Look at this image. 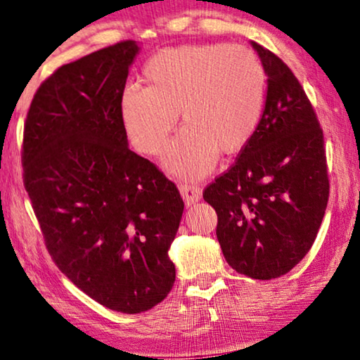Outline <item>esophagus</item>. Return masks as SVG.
<instances>
[{
    "instance_id": "obj_1",
    "label": "esophagus",
    "mask_w": 360,
    "mask_h": 360,
    "mask_svg": "<svg viewBox=\"0 0 360 360\" xmlns=\"http://www.w3.org/2000/svg\"><path fill=\"white\" fill-rule=\"evenodd\" d=\"M179 191H181V195H183L186 205L198 202V200L202 198V189H200L198 184L183 183L179 186Z\"/></svg>"
}]
</instances>
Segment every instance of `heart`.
<instances>
[{
	"label": "heart",
	"mask_w": 360,
	"mask_h": 360,
	"mask_svg": "<svg viewBox=\"0 0 360 360\" xmlns=\"http://www.w3.org/2000/svg\"><path fill=\"white\" fill-rule=\"evenodd\" d=\"M146 89L127 87L120 113L128 136L145 155H158L181 115L184 130L167 148L165 166L200 177L220 155L243 150L260 127L266 70L252 49L198 44L162 49L143 69Z\"/></svg>",
	"instance_id": "heart-1"
}]
</instances>
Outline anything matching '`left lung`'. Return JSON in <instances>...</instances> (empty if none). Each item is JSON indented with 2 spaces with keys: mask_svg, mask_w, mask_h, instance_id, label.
I'll return each instance as SVG.
<instances>
[{
  "mask_svg": "<svg viewBox=\"0 0 360 360\" xmlns=\"http://www.w3.org/2000/svg\"><path fill=\"white\" fill-rule=\"evenodd\" d=\"M268 75L265 110L236 162L204 191L217 238L233 270L271 280L303 260L329 199L324 136L293 72L252 42Z\"/></svg>",
  "mask_w": 360,
  "mask_h": 360,
  "instance_id": "left-lung-1",
  "label": "left lung"
}]
</instances>
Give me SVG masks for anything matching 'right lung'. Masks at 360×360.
I'll return each mask as SVG.
<instances>
[{
  "label": "right lung",
  "mask_w": 360,
  "mask_h": 360,
  "mask_svg": "<svg viewBox=\"0 0 360 360\" xmlns=\"http://www.w3.org/2000/svg\"><path fill=\"white\" fill-rule=\"evenodd\" d=\"M140 47L122 41L47 77L22 138V181L47 252L77 288L120 313L169 293L167 257L184 202L176 184L128 148L120 113Z\"/></svg>",
  "instance_id": "add662e5"
}]
</instances>
